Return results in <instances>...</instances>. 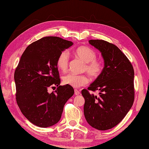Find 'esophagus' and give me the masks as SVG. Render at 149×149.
Returning <instances> with one entry per match:
<instances>
[{"label": "esophagus", "mask_w": 149, "mask_h": 149, "mask_svg": "<svg viewBox=\"0 0 149 149\" xmlns=\"http://www.w3.org/2000/svg\"><path fill=\"white\" fill-rule=\"evenodd\" d=\"M74 93H75V95H79L80 94V91L77 89H75L74 90Z\"/></svg>", "instance_id": "obj_1"}]
</instances>
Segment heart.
I'll list each match as a JSON object with an SVG mask.
<instances>
[{
	"label": "heart",
	"mask_w": 149,
	"mask_h": 149,
	"mask_svg": "<svg viewBox=\"0 0 149 149\" xmlns=\"http://www.w3.org/2000/svg\"><path fill=\"white\" fill-rule=\"evenodd\" d=\"M75 55L84 62L83 72H86L93 79H96L100 77L103 71L104 65L101 62L96 60L97 53L94 49L87 47L82 46L75 49ZM69 63V55L67 51H63L58 55L56 58V66L60 70L66 71ZM64 84L71 87H77L86 85L89 79L86 75H75L68 73L62 77Z\"/></svg>",
	"instance_id": "obj_1"
}]
</instances>
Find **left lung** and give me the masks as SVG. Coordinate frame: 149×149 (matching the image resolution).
Returning a JSON list of instances; mask_svg holds the SVG:
<instances>
[{
  "label": "left lung",
  "instance_id": "1",
  "mask_svg": "<svg viewBox=\"0 0 149 149\" xmlns=\"http://www.w3.org/2000/svg\"><path fill=\"white\" fill-rule=\"evenodd\" d=\"M89 43L101 52L104 67L100 77L82 91L85 99L84 113L91 127L106 130L120 123L132 108L135 97L134 70L116 45L102 40H91ZM89 90L100 91L99 96L90 94Z\"/></svg>",
  "mask_w": 149,
  "mask_h": 149
}]
</instances>
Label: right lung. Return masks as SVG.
<instances>
[{
    "instance_id": "add662e5",
    "label": "right lung",
    "mask_w": 149,
    "mask_h": 149,
    "mask_svg": "<svg viewBox=\"0 0 149 149\" xmlns=\"http://www.w3.org/2000/svg\"><path fill=\"white\" fill-rule=\"evenodd\" d=\"M72 45L59 37L42 38L26 48L15 70L17 104L23 115L38 127L58 123L65 104L74 94L72 87L60 86L56 63L60 53ZM55 85L56 91L49 93L47 89Z\"/></svg>"
}]
</instances>
